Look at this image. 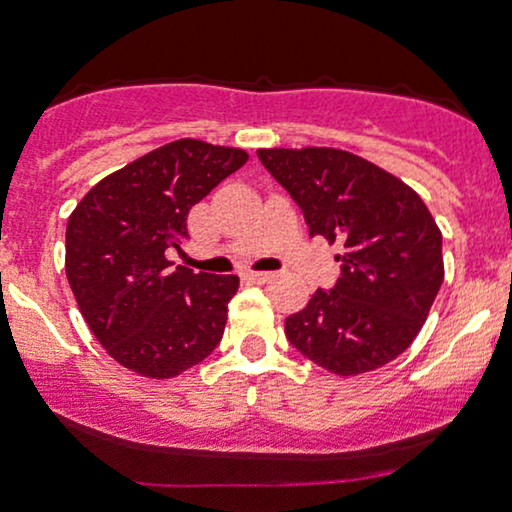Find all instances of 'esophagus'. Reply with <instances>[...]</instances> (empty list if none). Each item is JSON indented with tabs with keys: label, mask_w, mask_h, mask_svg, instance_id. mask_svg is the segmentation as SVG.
Instances as JSON below:
<instances>
[{
	"label": "esophagus",
	"mask_w": 512,
	"mask_h": 512,
	"mask_svg": "<svg viewBox=\"0 0 512 512\" xmlns=\"http://www.w3.org/2000/svg\"><path fill=\"white\" fill-rule=\"evenodd\" d=\"M272 276H274L272 272H248V274H245V279L255 281V284H264V281H269Z\"/></svg>",
	"instance_id": "34e87169"
}]
</instances>
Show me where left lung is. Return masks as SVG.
I'll list each match as a JSON object with an SVG mask.
<instances>
[{
    "label": "left lung",
    "mask_w": 512,
    "mask_h": 512,
    "mask_svg": "<svg viewBox=\"0 0 512 512\" xmlns=\"http://www.w3.org/2000/svg\"><path fill=\"white\" fill-rule=\"evenodd\" d=\"M293 197L310 236L344 248L342 276L286 317V337L334 375L397 358L424 327L443 284V236L424 199L366 158L327 146L260 149Z\"/></svg>",
    "instance_id": "obj_1"
}]
</instances>
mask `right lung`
Segmentation results:
<instances>
[{
    "label": "right lung",
    "instance_id": "right-lung-1",
    "mask_svg": "<svg viewBox=\"0 0 512 512\" xmlns=\"http://www.w3.org/2000/svg\"><path fill=\"white\" fill-rule=\"evenodd\" d=\"M248 154L178 139L115 170L86 192L67 221V279L103 349L144 378L197 366L223 337L236 274L173 267L187 214Z\"/></svg>",
    "mask_w": 512,
    "mask_h": 512
}]
</instances>
